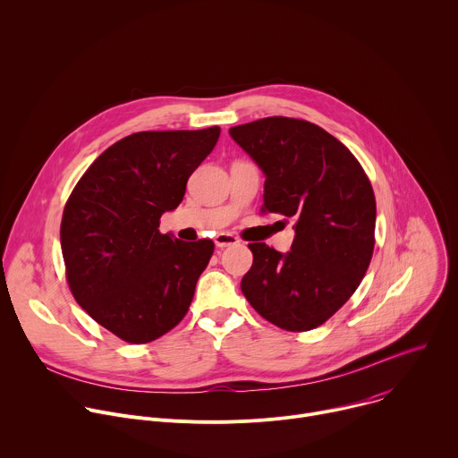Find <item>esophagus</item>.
<instances>
[{
  "instance_id": "esophagus-1",
  "label": "esophagus",
  "mask_w": 458,
  "mask_h": 458,
  "mask_svg": "<svg viewBox=\"0 0 458 458\" xmlns=\"http://www.w3.org/2000/svg\"><path fill=\"white\" fill-rule=\"evenodd\" d=\"M214 242H216V246H217V248H226V246H233V244H237V242H239V239H237L235 235H232V233L223 232V233H217V235H216Z\"/></svg>"
}]
</instances>
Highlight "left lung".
I'll return each mask as SVG.
<instances>
[{
	"label": "left lung",
	"mask_w": 458,
	"mask_h": 458,
	"mask_svg": "<svg viewBox=\"0 0 458 458\" xmlns=\"http://www.w3.org/2000/svg\"><path fill=\"white\" fill-rule=\"evenodd\" d=\"M230 136L267 177L263 210L295 221L286 253L248 244L253 265L241 290L279 328L313 330L353 295L369 267L371 182L339 140L302 119H257L230 128Z\"/></svg>",
	"instance_id": "left-lung-1"
}]
</instances>
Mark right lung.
<instances>
[{
    "instance_id": "add662e5",
    "label": "right lung",
    "mask_w": 458,
    "mask_h": 458,
    "mask_svg": "<svg viewBox=\"0 0 458 458\" xmlns=\"http://www.w3.org/2000/svg\"><path fill=\"white\" fill-rule=\"evenodd\" d=\"M219 126L138 132L106 148L64 205L61 251L78 304L130 344L159 339L186 315L214 253L210 239L159 232L186 181L214 150Z\"/></svg>"
}]
</instances>
